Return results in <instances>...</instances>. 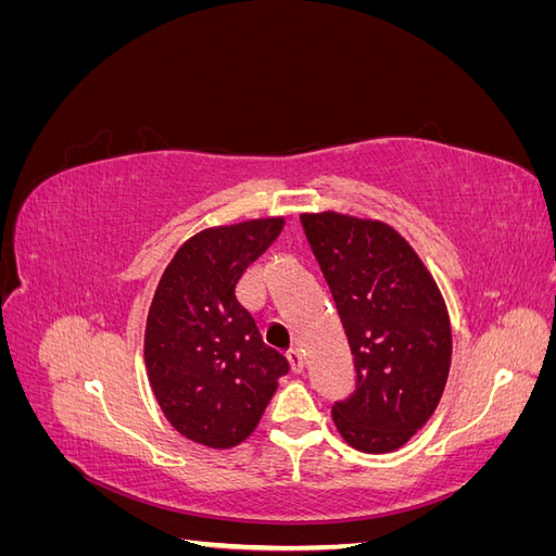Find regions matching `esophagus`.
<instances>
[{"label": "esophagus", "instance_id": "obj_1", "mask_svg": "<svg viewBox=\"0 0 556 556\" xmlns=\"http://www.w3.org/2000/svg\"><path fill=\"white\" fill-rule=\"evenodd\" d=\"M288 362H290V368H292L294 374L304 371V355H301V350L292 348V350L288 352Z\"/></svg>", "mask_w": 556, "mask_h": 556}]
</instances>
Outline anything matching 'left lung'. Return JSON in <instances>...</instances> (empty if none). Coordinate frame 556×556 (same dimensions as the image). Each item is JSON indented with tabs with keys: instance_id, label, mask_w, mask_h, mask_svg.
<instances>
[{
	"instance_id": "left-lung-1",
	"label": "left lung",
	"mask_w": 556,
	"mask_h": 556,
	"mask_svg": "<svg viewBox=\"0 0 556 556\" xmlns=\"http://www.w3.org/2000/svg\"><path fill=\"white\" fill-rule=\"evenodd\" d=\"M301 227L348 336L355 390L331 406L348 445L392 452L427 425L452 357L450 317L427 266L378 220L304 213Z\"/></svg>"
}]
</instances>
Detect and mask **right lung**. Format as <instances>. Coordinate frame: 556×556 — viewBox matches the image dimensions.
<instances>
[{"label": "right lung", "mask_w": 556, "mask_h": 556, "mask_svg": "<svg viewBox=\"0 0 556 556\" xmlns=\"http://www.w3.org/2000/svg\"><path fill=\"white\" fill-rule=\"evenodd\" d=\"M280 229L282 217H264L201 231L160 278L146 325L148 380L164 417L194 443L245 441L290 371L237 299L243 271Z\"/></svg>", "instance_id": "obj_1"}]
</instances>
